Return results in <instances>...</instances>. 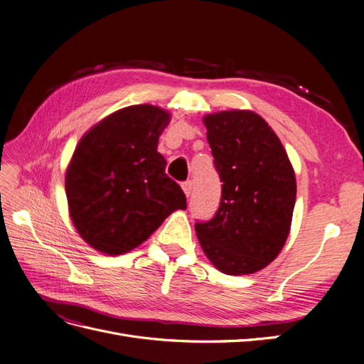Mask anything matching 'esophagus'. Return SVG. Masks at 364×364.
<instances>
[{
  "label": "esophagus",
  "mask_w": 364,
  "mask_h": 364,
  "mask_svg": "<svg viewBox=\"0 0 364 364\" xmlns=\"http://www.w3.org/2000/svg\"><path fill=\"white\" fill-rule=\"evenodd\" d=\"M181 187H183L184 195H186V196H191L192 188H193V183H192L191 180H187V181H184V183L181 184Z\"/></svg>",
  "instance_id": "esophagus-1"
}]
</instances>
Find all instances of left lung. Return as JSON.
<instances>
[{"label": "left lung", "instance_id": "8db88e82", "mask_svg": "<svg viewBox=\"0 0 364 364\" xmlns=\"http://www.w3.org/2000/svg\"><path fill=\"white\" fill-rule=\"evenodd\" d=\"M220 176L215 215L195 225L205 255L228 275L255 274L282 250L296 202V177L279 138L259 114L229 109L203 117Z\"/></svg>", "mask_w": 364, "mask_h": 364}]
</instances>
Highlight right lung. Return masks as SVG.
Wrapping results in <instances>:
<instances>
[{
  "instance_id": "obj_1",
  "label": "right lung",
  "mask_w": 364,
  "mask_h": 364,
  "mask_svg": "<svg viewBox=\"0 0 364 364\" xmlns=\"http://www.w3.org/2000/svg\"><path fill=\"white\" fill-rule=\"evenodd\" d=\"M169 119L154 105L126 107L95 124L74 150L65 176L70 215L78 235L104 255L131 251L171 213L187 208L157 151Z\"/></svg>"
}]
</instances>
